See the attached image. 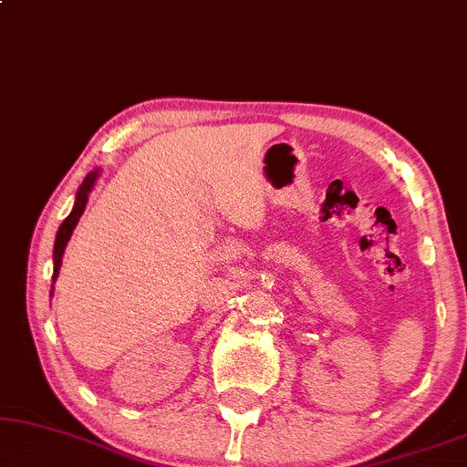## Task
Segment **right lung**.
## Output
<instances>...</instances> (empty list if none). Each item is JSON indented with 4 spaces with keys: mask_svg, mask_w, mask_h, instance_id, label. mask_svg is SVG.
I'll use <instances>...</instances> for the list:
<instances>
[{
    "mask_svg": "<svg viewBox=\"0 0 467 467\" xmlns=\"http://www.w3.org/2000/svg\"><path fill=\"white\" fill-rule=\"evenodd\" d=\"M96 179H98V171L96 172H89V175L85 177L83 185H80L78 192H77V202H74L72 213L66 217L64 223H61L59 230H57V237H55V247H53V263H55L53 282H55V279H57V273H59V266H61V256H64L66 244L72 237V230L78 223V217L83 215L85 204H87V196H89V192L93 188V183H96Z\"/></svg>",
    "mask_w": 467,
    "mask_h": 467,
    "instance_id": "1",
    "label": "right lung"
}]
</instances>
